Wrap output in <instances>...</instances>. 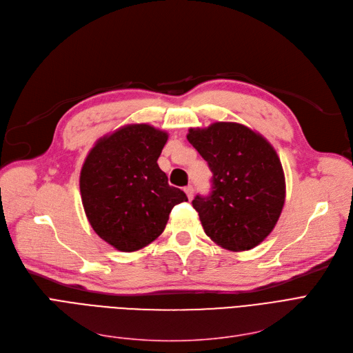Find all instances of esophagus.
Here are the masks:
<instances>
[{
  "instance_id": "34e87169",
  "label": "esophagus",
  "mask_w": 353,
  "mask_h": 353,
  "mask_svg": "<svg viewBox=\"0 0 353 353\" xmlns=\"http://www.w3.org/2000/svg\"><path fill=\"white\" fill-rule=\"evenodd\" d=\"M183 191H185V194H187L188 199L191 201V199H192V196H194V188H192L191 185H188V187H185V188H183Z\"/></svg>"
}]
</instances>
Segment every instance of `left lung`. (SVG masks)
Segmentation results:
<instances>
[{
  "label": "left lung",
  "mask_w": 353,
  "mask_h": 353,
  "mask_svg": "<svg viewBox=\"0 0 353 353\" xmlns=\"http://www.w3.org/2000/svg\"><path fill=\"white\" fill-rule=\"evenodd\" d=\"M187 139L212 172L210 195H196L207 236L231 251L259 245L277 224L286 181L274 148L260 133L234 122L191 128Z\"/></svg>",
  "instance_id": "obj_1"
}]
</instances>
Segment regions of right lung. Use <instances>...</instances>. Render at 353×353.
<instances>
[{
    "mask_svg": "<svg viewBox=\"0 0 353 353\" xmlns=\"http://www.w3.org/2000/svg\"><path fill=\"white\" fill-rule=\"evenodd\" d=\"M166 141L168 133L150 125H126L99 139L81 166L88 220L116 250L130 253L157 240L171 210L188 201L158 166Z\"/></svg>",
    "mask_w": 353,
    "mask_h": 353,
    "instance_id": "1",
    "label": "right lung"
}]
</instances>
